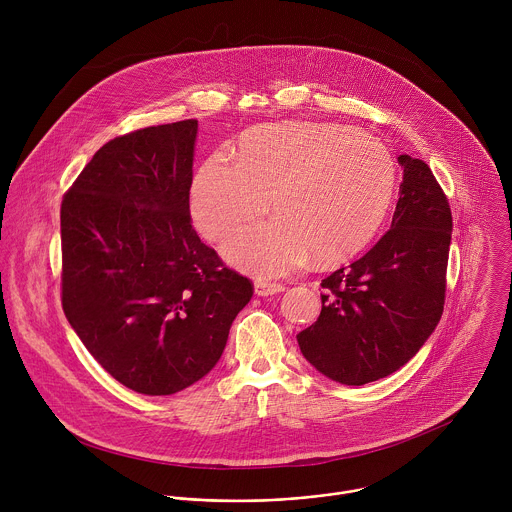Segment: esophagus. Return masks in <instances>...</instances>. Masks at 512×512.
<instances>
[{
	"instance_id": "obj_1",
	"label": "esophagus",
	"mask_w": 512,
	"mask_h": 512,
	"mask_svg": "<svg viewBox=\"0 0 512 512\" xmlns=\"http://www.w3.org/2000/svg\"><path fill=\"white\" fill-rule=\"evenodd\" d=\"M254 290L258 295H274V293L284 292L286 288L282 284H274V282H264V280H256Z\"/></svg>"
}]
</instances>
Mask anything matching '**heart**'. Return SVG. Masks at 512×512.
Listing matches in <instances>:
<instances>
[{
	"label": "heart",
	"mask_w": 512,
	"mask_h": 512,
	"mask_svg": "<svg viewBox=\"0 0 512 512\" xmlns=\"http://www.w3.org/2000/svg\"><path fill=\"white\" fill-rule=\"evenodd\" d=\"M396 163L386 146L341 124L280 122L242 134L236 161L211 155L191 185L199 232L220 242L270 209L274 217L236 232L230 264L278 278L313 256L319 264L359 252L386 217Z\"/></svg>",
	"instance_id": "obj_1"
}]
</instances>
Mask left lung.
<instances>
[{
  "label": "left lung",
  "instance_id": "8db88e82",
  "mask_svg": "<svg viewBox=\"0 0 512 512\" xmlns=\"http://www.w3.org/2000/svg\"><path fill=\"white\" fill-rule=\"evenodd\" d=\"M400 199L386 234L321 282V313L297 335L319 372L361 386L406 365L434 333L445 303L451 209L426 161L400 155Z\"/></svg>",
  "mask_w": 512,
  "mask_h": 512
}]
</instances>
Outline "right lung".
<instances>
[{"mask_svg": "<svg viewBox=\"0 0 512 512\" xmlns=\"http://www.w3.org/2000/svg\"><path fill=\"white\" fill-rule=\"evenodd\" d=\"M197 120L110 140L61 203V301L124 386L175 394L219 363L254 286L201 242L189 213Z\"/></svg>", "mask_w": 512, "mask_h": 512, "instance_id": "1", "label": "right lung"}]
</instances>
